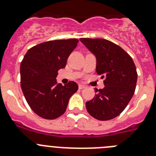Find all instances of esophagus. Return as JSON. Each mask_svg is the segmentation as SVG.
<instances>
[{
    "mask_svg": "<svg viewBox=\"0 0 156 156\" xmlns=\"http://www.w3.org/2000/svg\"><path fill=\"white\" fill-rule=\"evenodd\" d=\"M84 88H86V86L85 85H82V84H80V85H79V89L82 90V89H84Z\"/></svg>",
    "mask_w": 156,
    "mask_h": 156,
    "instance_id": "esophagus-1",
    "label": "esophagus"
}]
</instances>
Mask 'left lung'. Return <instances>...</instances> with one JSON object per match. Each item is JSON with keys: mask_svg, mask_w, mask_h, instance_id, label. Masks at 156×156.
I'll list each match as a JSON object with an SVG mask.
<instances>
[{"mask_svg": "<svg viewBox=\"0 0 156 156\" xmlns=\"http://www.w3.org/2000/svg\"><path fill=\"white\" fill-rule=\"evenodd\" d=\"M97 58L96 71L104 78L103 89L95 88L96 96L86 103L93 118L108 121L118 116L133 97L136 87V67L131 56L114 42L102 38H80Z\"/></svg>", "mask_w": 156, "mask_h": 156, "instance_id": "1", "label": "left lung"}]
</instances>
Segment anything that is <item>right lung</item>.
Here are the masks:
<instances>
[{
	"instance_id": "obj_1",
	"label": "right lung",
	"mask_w": 156,
	"mask_h": 156,
	"mask_svg": "<svg viewBox=\"0 0 156 156\" xmlns=\"http://www.w3.org/2000/svg\"><path fill=\"white\" fill-rule=\"evenodd\" d=\"M78 42L76 38L42 42L28 49L21 61V90L30 108L41 118L52 120L62 115L78 90L74 81L62 86L55 79Z\"/></svg>"
}]
</instances>
